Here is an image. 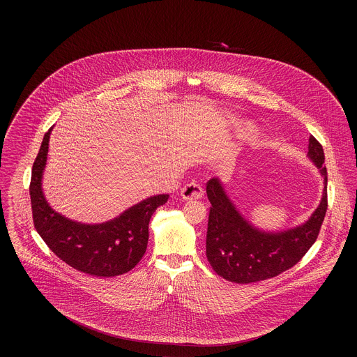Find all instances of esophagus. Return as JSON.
I'll list each match as a JSON object with an SVG mask.
<instances>
[{
  "instance_id": "obj_1",
  "label": "esophagus",
  "mask_w": 357,
  "mask_h": 357,
  "mask_svg": "<svg viewBox=\"0 0 357 357\" xmlns=\"http://www.w3.org/2000/svg\"><path fill=\"white\" fill-rule=\"evenodd\" d=\"M181 195L186 201H194V199H201L204 197V188L201 185L195 182H190L186 186L182 188Z\"/></svg>"
}]
</instances>
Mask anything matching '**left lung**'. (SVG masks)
Listing matches in <instances>:
<instances>
[{
	"instance_id": "1",
	"label": "left lung",
	"mask_w": 357,
	"mask_h": 357,
	"mask_svg": "<svg viewBox=\"0 0 357 357\" xmlns=\"http://www.w3.org/2000/svg\"><path fill=\"white\" fill-rule=\"evenodd\" d=\"M307 156L324 176L321 202L309 221L281 233H265L252 226L227 198L221 182L213 178L206 185L211 204L206 236V255L214 272L236 284L268 280L294 266L319 237L328 207L323 146L309 137Z\"/></svg>"
}]
</instances>
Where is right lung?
Masks as SVG:
<instances>
[{"instance_id": "obj_1", "label": "right lung", "mask_w": 357, "mask_h": 357, "mask_svg": "<svg viewBox=\"0 0 357 357\" xmlns=\"http://www.w3.org/2000/svg\"><path fill=\"white\" fill-rule=\"evenodd\" d=\"M51 130L44 135L34 159L31 178V204L37 233L54 255L79 272L96 277H115L130 272L146 253L149 223L167 194L150 197L112 221L85 225L56 213L47 202L41 179L47 165Z\"/></svg>"}]
</instances>
